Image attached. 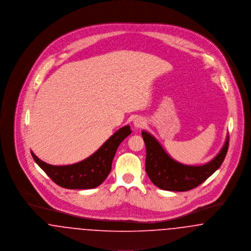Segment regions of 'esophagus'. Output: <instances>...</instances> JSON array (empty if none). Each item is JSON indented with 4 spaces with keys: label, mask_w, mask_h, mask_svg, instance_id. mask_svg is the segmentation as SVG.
Instances as JSON below:
<instances>
[{
    "label": "esophagus",
    "mask_w": 251,
    "mask_h": 251,
    "mask_svg": "<svg viewBox=\"0 0 251 251\" xmlns=\"http://www.w3.org/2000/svg\"><path fill=\"white\" fill-rule=\"evenodd\" d=\"M145 124H146V121L143 118H136L133 120V125L135 128H142Z\"/></svg>",
    "instance_id": "esophagus-1"
}]
</instances>
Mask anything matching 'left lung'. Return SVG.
I'll return each instance as SVG.
<instances>
[{"mask_svg":"<svg viewBox=\"0 0 251 251\" xmlns=\"http://www.w3.org/2000/svg\"><path fill=\"white\" fill-rule=\"evenodd\" d=\"M146 145V172L152 183L167 191L191 190L201 184L222 165L228 148V134L220 151L203 165H184L173 159L149 131H142Z\"/></svg>","mask_w":251,"mask_h":251,"instance_id":"8db88e82","label":"left lung"}]
</instances>
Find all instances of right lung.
Instances as JSON below:
<instances>
[{"label": "right lung", "mask_w": 251, "mask_h": 251, "mask_svg": "<svg viewBox=\"0 0 251 251\" xmlns=\"http://www.w3.org/2000/svg\"><path fill=\"white\" fill-rule=\"evenodd\" d=\"M126 125L111 135L93 154L81 162L68 166H52L40 160L31 151L35 162L56 184L67 189H91L107 178L114 156L120 143L131 134Z\"/></svg>", "instance_id": "add662e5"}]
</instances>
